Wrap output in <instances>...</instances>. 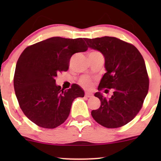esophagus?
Returning a JSON list of instances; mask_svg holds the SVG:
<instances>
[{"label":"esophagus","mask_w":161,"mask_h":161,"mask_svg":"<svg viewBox=\"0 0 161 161\" xmlns=\"http://www.w3.org/2000/svg\"><path fill=\"white\" fill-rule=\"evenodd\" d=\"M85 96L87 97H92L93 96V94L90 92H85Z\"/></svg>","instance_id":"1"}]
</instances>
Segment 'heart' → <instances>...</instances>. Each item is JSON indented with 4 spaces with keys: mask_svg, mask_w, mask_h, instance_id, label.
I'll return each instance as SVG.
<instances>
[{
    "mask_svg": "<svg viewBox=\"0 0 161 161\" xmlns=\"http://www.w3.org/2000/svg\"><path fill=\"white\" fill-rule=\"evenodd\" d=\"M92 53H98V52L94 51V52H92ZM81 84H82L83 86L86 88H89L92 86V82L89 78H83L82 80H81Z\"/></svg>",
    "mask_w": 161,
    "mask_h": 161,
    "instance_id": "heart-1",
    "label": "heart"
}]
</instances>
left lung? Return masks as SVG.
Instances as JSON below:
<instances>
[{"label":"left lung","mask_w":161,"mask_h":161,"mask_svg":"<svg viewBox=\"0 0 161 161\" xmlns=\"http://www.w3.org/2000/svg\"><path fill=\"white\" fill-rule=\"evenodd\" d=\"M88 47L100 51L105 58L106 72L98 89L113 95L105 97L100 92L94 96L101 105L92 111L97 122L107 128H117L130 122L142 108L149 89V78L144 58L135 46L116 37L84 39Z\"/></svg>","instance_id":"left-lung-1"}]
</instances>
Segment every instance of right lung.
<instances>
[{
    "label": "right lung",
    "mask_w": 161,
    "mask_h": 161,
    "mask_svg": "<svg viewBox=\"0 0 161 161\" xmlns=\"http://www.w3.org/2000/svg\"><path fill=\"white\" fill-rule=\"evenodd\" d=\"M84 39L56 36L28 46L17 61L14 88L24 114L38 126L53 129L69 116L72 102L83 97L78 84L64 90L56 85L57 74L67 71L72 56L86 51Z\"/></svg>",
    "instance_id": "obj_1"
}]
</instances>
